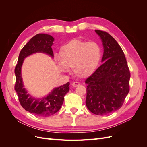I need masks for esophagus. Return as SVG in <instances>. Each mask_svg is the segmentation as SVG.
I'll use <instances>...</instances> for the list:
<instances>
[{"instance_id":"esophagus-1","label":"esophagus","mask_w":147,"mask_h":147,"mask_svg":"<svg viewBox=\"0 0 147 147\" xmlns=\"http://www.w3.org/2000/svg\"><path fill=\"white\" fill-rule=\"evenodd\" d=\"M80 84V83H79V82H74V83L72 84V85L74 87H77V86H79Z\"/></svg>"}]
</instances>
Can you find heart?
Here are the masks:
<instances>
[{
  "label": "heart",
  "mask_w": 147,
  "mask_h": 147,
  "mask_svg": "<svg viewBox=\"0 0 147 147\" xmlns=\"http://www.w3.org/2000/svg\"><path fill=\"white\" fill-rule=\"evenodd\" d=\"M102 48L96 42L73 39L60 49L61 69L72 67L73 72L79 78H86L94 73L100 63Z\"/></svg>",
  "instance_id": "heart-1"
}]
</instances>
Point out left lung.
I'll use <instances>...</instances> for the list:
<instances>
[{
  "label": "left lung",
  "mask_w": 147,
  "mask_h": 147,
  "mask_svg": "<svg viewBox=\"0 0 147 147\" xmlns=\"http://www.w3.org/2000/svg\"><path fill=\"white\" fill-rule=\"evenodd\" d=\"M104 46V62L87 78L86 105L97 115L110 114L122 107L129 91L131 74L124 52L107 32L95 30Z\"/></svg>",
  "instance_id": "obj_1"
}]
</instances>
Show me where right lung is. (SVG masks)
<instances>
[{
	"instance_id": "1",
	"label": "right lung",
	"mask_w": 147,
	"mask_h": 147,
	"mask_svg": "<svg viewBox=\"0 0 147 147\" xmlns=\"http://www.w3.org/2000/svg\"><path fill=\"white\" fill-rule=\"evenodd\" d=\"M53 41L54 38L50 35L38 34L35 35L22 48L15 69V90L18 96L20 103L26 111L38 117H47L58 112L63 104L65 95L69 91L70 83L55 88L46 97L41 99H34L27 94V91L23 88L21 68L25 57L33 53H45L53 57L51 48Z\"/></svg>"
}]
</instances>
